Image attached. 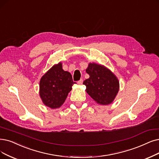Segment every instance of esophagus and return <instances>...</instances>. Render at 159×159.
I'll use <instances>...</instances> for the list:
<instances>
[{
	"mask_svg": "<svg viewBox=\"0 0 159 159\" xmlns=\"http://www.w3.org/2000/svg\"><path fill=\"white\" fill-rule=\"evenodd\" d=\"M78 84L79 85H81L82 84H83V80L81 79L80 81H78Z\"/></svg>",
	"mask_w": 159,
	"mask_h": 159,
	"instance_id": "obj_1",
	"label": "esophagus"
}]
</instances>
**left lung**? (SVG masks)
Returning <instances> with one entry per match:
<instances>
[{"label": "left lung", "instance_id": "obj_1", "mask_svg": "<svg viewBox=\"0 0 159 159\" xmlns=\"http://www.w3.org/2000/svg\"><path fill=\"white\" fill-rule=\"evenodd\" d=\"M86 72L89 78L83 84L86 86V92L100 105L111 104L118 93L119 81L110 70L103 65L89 63Z\"/></svg>", "mask_w": 159, "mask_h": 159}]
</instances>
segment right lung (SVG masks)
Listing matches in <instances>:
<instances>
[{"instance_id": "obj_1", "label": "right lung", "mask_w": 159, "mask_h": 159, "mask_svg": "<svg viewBox=\"0 0 159 159\" xmlns=\"http://www.w3.org/2000/svg\"><path fill=\"white\" fill-rule=\"evenodd\" d=\"M62 63L51 68L40 81V97L44 105L52 109L60 107L75 84L70 73L65 71Z\"/></svg>"}]
</instances>
